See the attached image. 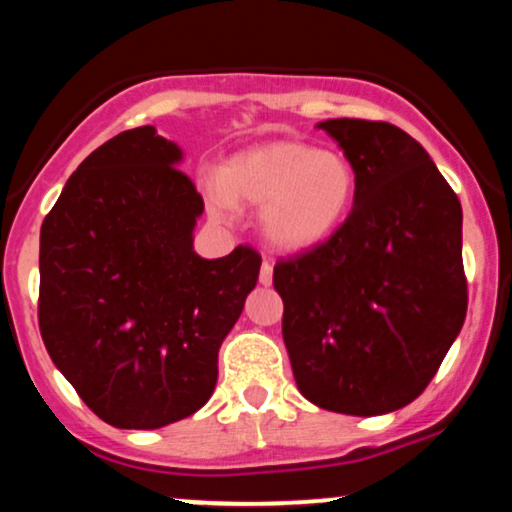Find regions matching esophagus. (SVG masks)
<instances>
[{"instance_id": "34e87169", "label": "esophagus", "mask_w": 512, "mask_h": 512, "mask_svg": "<svg viewBox=\"0 0 512 512\" xmlns=\"http://www.w3.org/2000/svg\"><path fill=\"white\" fill-rule=\"evenodd\" d=\"M272 276H274V264H272V260H267V257H264L262 267H260V284L269 286L272 284Z\"/></svg>"}]
</instances>
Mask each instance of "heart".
Here are the masks:
<instances>
[{"label": "heart", "mask_w": 512, "mask_h": 512, "mask_svg": "<svg viewBox=\"0 0 512 512\" xmlns=\"http://www.w3.org/2000/svg\"><path fill=\"white\" fill-rule=\"evenodd\" d=\"M356 187V170L342 151L281 139L228 158L209 199L216 214L233 204L262 207L264 236L284 250H305L342 226Z\"/></svg>", "instance_id": "b5f03b06"}]
</instances>
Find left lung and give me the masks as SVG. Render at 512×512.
<instances>
[{
    "mask_svg": "<svg viewBox=\"0 0 512 512\" xmlns=\"http://www.w3.org/2000/svg\"><path fill=\"white\" fill-rule=\"evenodd\" d=\"M317 127L354 166L356 199L325 243L276 260L281 332L305 399L387 414L426 390L462 330V207L404 129L356 117Z\"/></svg>",
    "mask_w": 512,
    "mask_h": 512,
    "instance_id": "left-lung-1",
    "label": "left lung"
}]
</instances>
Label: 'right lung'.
Segmentation results:
<instances>
[{"label": "right lung", "instance_id": "add662e5", "mask_svg": "<svg viewBox=\"0 0 512 512\" xmlns=\"http://www.w3.org/2000/svg\"><path fill=\"white\" fill-rule=\"evenodd\" d=\"M178 161L154 127L120 132L84 158L40 228L45 349L115 428H161L207 404L260 274L250 245L221 260L192 250L204 199Z\"/></svg>", "mask_w": 512, "mask_h": 512}]
</instances>
